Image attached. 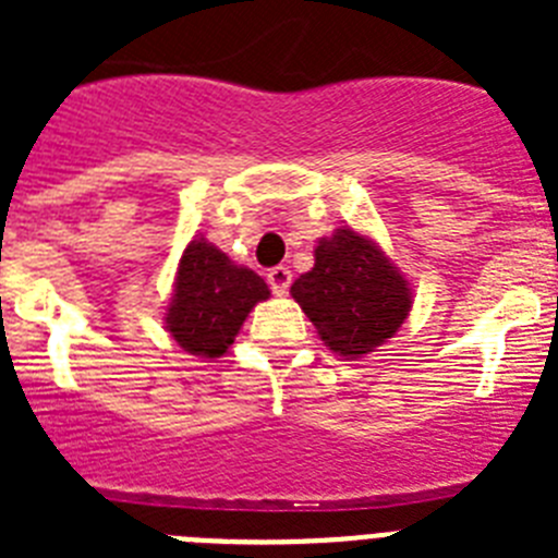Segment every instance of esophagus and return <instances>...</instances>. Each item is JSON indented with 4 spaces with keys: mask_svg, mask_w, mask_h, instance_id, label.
<instances>
[{
    "mask_svg": "<svg viewBox=\"0 0 558 558\" xmlns=\"http://www.w3.org/2000/svg\"><path fill=\"white\" fill-rule=\"evenodd\" d=\"M265 279H268L270 290H274L276 295H284V293H288L290 282H293V274H290L284 265H276V268H270L268 274H265Z\"/></svg>",
    "mask_w": 558,
    "mask_h": 558,
    "instance_id": "34e87169",
    "label": "esophagus"
}]
</instances>
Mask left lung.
I'll list each match as a JSON object with an SVG mask.
<instances>
[{
    "mask_svg": "<svg viewBox=\"0 0 558 558\" xmlns=\"http://www.w3.org/2000/svg\"><path fill=\"white\" fill-rule=\"evenodd\" d=\"M322 340L343 357L386 343L411 313V290L386 254L352 229H338L315 248V268L290 288Z\"/></svg>",
    "mask_w": 558,
    "mask_h": 558,
    "instance_id": "8db88e82",
    "label": "left lung"
}]
</instances>
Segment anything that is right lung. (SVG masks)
<instances>
[{"instance_id": "add662e5", "label": "right lung", "mask_w": 558, "mask_h": 558, "mask_svg": "<svg viewBox=\"0 0 558 558\" xmlns=\"http://www.w3.org/2000/svg\"><path fill=\"white\" fill-rule=\"evenodd\" d=\"M268 295L263 276L234 265L206 240H192L181 256L167 329L184 352L220 357L234 343L251 307Z\"/></svg>"}]
</instances>
